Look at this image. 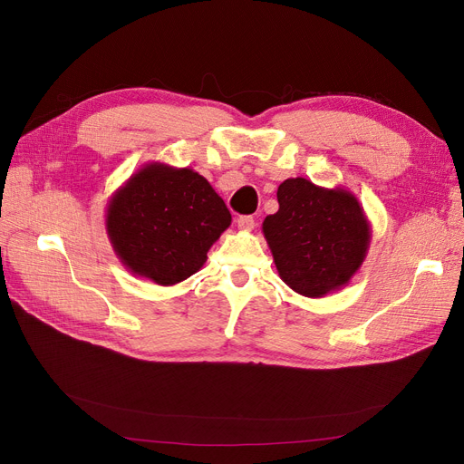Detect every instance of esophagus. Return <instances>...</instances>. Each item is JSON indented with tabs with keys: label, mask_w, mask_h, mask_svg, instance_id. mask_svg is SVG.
Segmentation results:
<instances>
[{
	"label": "esophagus",
	"mask_w": 464,
	"mask_h": 464,
	"mask_svg": "<svg viewBox=\"0 0 464 464\" xmlns=\"http://www.w3.org/2000/svg\"><path fill=\"white\" fill-rule=\"evenodd\" d=\"M237 224H238L240 229L250 231V229H254V226H256V219H254V216H240V218L237 219Z\"/></svg>",
	"instance_id": "1"
}]
</instances>
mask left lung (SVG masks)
<instances>
[{
    "label": "left lung",
    "instance_id": "left-lung-1",
    "mask_svg": "<svg viewBox=\"0 0 464 464\" xmlns=\"http://www.w3.org/2000/svg\"><path fill=\"white\" fill-rule=\"evenodd\" d=\"M276 198L280 208L265 218L263 233L280 278L304 297H322L348 284L371 238L353 195L287 179Z\"/></svg>",
    "mask_w": 464,
    "mask_h": 464
}]
</instances>
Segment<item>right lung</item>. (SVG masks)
Listing matches in <instances>:
<instances>
[{"mask_svg": "<svg viewBox=\"0 0 464 464\" xmlns=\"http://www.w3.org/2000/svg\"><path fill=\"white\" fill-rule=\"evenodd\" d=\"M229 224L231 212L207 179L158 163L133 175L107 210V231L120 259L160 285L198 273Z\"/></svg>", "mask_w": 464, "mask_h": 464, "instance_id": "right-lung-1", "label": "right lung"}]
</instances>
